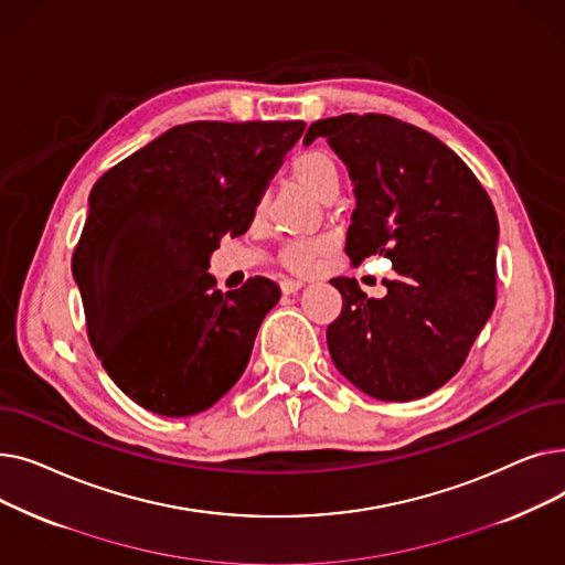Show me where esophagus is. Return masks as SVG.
<instances>
[{
  "label": "esophagus",
  "instance_id": "1",
  "mask_svg": "<svg viewBox=\"0 0 565 565\" xmlns=\"http://www.w3.org/2000/svg\"><path fill=\"white\" fill-rule=\"evenodd\" d=\"M305 284L300 281V279H281V290L286 292V295H290V292H295V290H300Z\"/></svg>",
  "mask_w": 565,
  "mask_h": 565
}]
</instances>
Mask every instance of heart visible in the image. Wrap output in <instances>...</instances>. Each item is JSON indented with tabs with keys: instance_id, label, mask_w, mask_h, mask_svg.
Here are the masks:
<instances>
[{
	"instance_id": "1",
	"label": "heart",
	"mask_w": 565,
	"mask_h": 565,
	"mask_svg": "<svg viewBox=\"0 0 565 565\" xmlns=\"http://www.w3.org/2000/svg\"><path fill=\"white\" fill-rule=\"evenodd\" d=\"M288 173L295 183L320 201L337 194L339 167L328 153L318 151V148H307V151L295 156L288 164ZM328 241H305V237H298V241H288L281 247L279 260L290 273L307 275L313 270L318 258L328 252Z\"/></svg>"
}]
</instances>
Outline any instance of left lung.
<instances>
[{
    "mask_svg": "<svg viewBox=\"0 0 565 565\" xmlns=\"http://www.w3.org/2000/svg\"><path fill=\"white\" fill-rule=\"evenodd\" d=\"M345 162L358 207L345 237L352 263L384 256L396 279L375 300L332 279L341 316L328 328L334 366L377 401L433 394L465 364L494 300L497 213L479 178L430 132L384 114L309 126Z\"/></svg>",
    "mask_w": 565,
    "mask_h": 565,
    "instance_id": "obj_1",
    "label": "left lung"
}]
</instances>
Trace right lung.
I'll list each match as a JSON object with an SVG mask.
<instances>
[{
  "label": "right lung",
  "instance_id": "add662e5",
  "mask_svg": "<svg viewBox=\"0 0 565 565\" xmlns=\"http://www.w3.org/2000/svg\"><path fill=\"white\" fill-rule=\"evenodd\" d=\"M305 121L175 126L98 178L73 252L86 332L107 375L162 417L215 405L247 369L273 279L222 295L207 275L243 235Z\"/></svg>",
  "mask_w": 565,
  "mask_h": 565
}]
</instances>
